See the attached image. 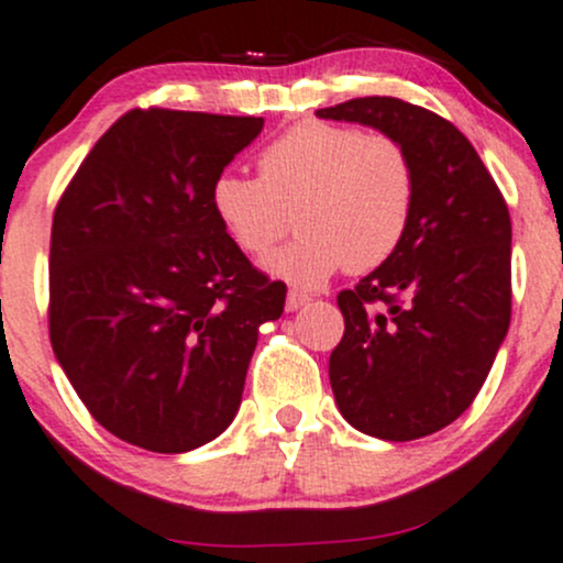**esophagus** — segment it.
I'll return each mask as SVG.
<instances>
[{"instance_id": "1", "label": "esophagus", "mask_w": 563, "mask_h": 563, "mask_svg": "<svg viewBox=\"0 0 563 563\" xmlns=\"http://www.w3.org/2000/svg\"><path fill=\"white\" fill-rule=\"evenodd\" d=\"M307 305H310V296L299 294V291H288V296H286V310L288 312L301 310V307H307Z\"/></svg>"}]
</instances>
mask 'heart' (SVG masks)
I'll return each instance as SVG.
<instances>
[{"instance_id": "1", "label": "heart", "mask_w": 563, "mask_h": 563, "mask_svg": "<svg viewBox=\"0 0 563 563\" xmlns=\"http://www.w3.org/2000/svg\"><path fill=\"white\" fill-rule=\"evenodd\" d=\"M417 168L395 135L333 122H301L258 154V176L221 170L211 208L245 253H264L291 224L299 234L264 258V269L299 288L333 272L385 264L409 232Z\"/></svg>"}]
</instances>
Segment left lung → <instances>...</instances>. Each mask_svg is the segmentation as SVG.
I'll use <instances>...</instances> for the list:
<instances>
[{"instance_id": "8db88e82", "label": "left lung", "mask_w": 563, "mask_h": 563, "mask_svg": "<svg viewBox=\"0 0 563 563\" xmlns=\"http://www.w3.org/2000/svg\"><path fill=\"white\" fill-rule=\"evenodd\" d=\"M314 114L395 135L417 168L404 243L339 294L344 336L329 376L355 430L382 441L424 438L473 404L508 333V206L471 141L428 109L368 96Z\"/></svg>"}]
</instances>
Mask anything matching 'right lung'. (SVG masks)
<instances>
[{
    "label": "right lung",
    "instance_id": "obj_1",
    "mask_svg": "<svg viewBox=\"0 0 563 563\" xmlns=\"http://www.w3.org/2000/svg\"><path fill=\"white\" fill-rule=\"evenodd\" d=\"M262 117L133 109L79 165L53 216L51 342L111 435L184 454L232 424L258 325L286 286L224 232L211 184Z\"/></svg>",
    "mask_w": 563,
    "mask_h": 563
}]
</instances>
